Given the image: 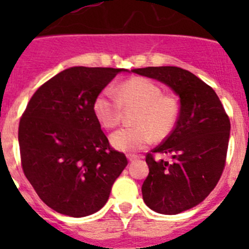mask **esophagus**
<instances>
[{
	"mask_svg": "<svg viewBox=\"0 0 249 249\" xmlns=\"http://www.w3.org/2000/svg\"><path fill=\"white\" fill-rule=\"evenodd\" d=\"M138 156H128V160H129V163H133V162H136V160H138Z\"/></svg>",
	"mask_w": 249,
	"mask_h": 249,
	"instance_id": "1",
	"label": "esophagus"
}]
</instances>
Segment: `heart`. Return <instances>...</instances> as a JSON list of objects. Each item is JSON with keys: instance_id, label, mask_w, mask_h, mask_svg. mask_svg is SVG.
Segmentation results:
<instances>
[{"instance_id": "b5f03b06", "label": "heart", "mask_w": 249, "mask_h": 249, "mask_svg": "<svg viewBox=\"0 0 249 249\" xmlns=\"http://www.w3.org/2000/svg\"><path fill=\"white\" fill-rule=\"evenodd\" d=\"M138 107L133 124L111 136V143L118 151L135 152L146 148L157 138L172 132L179 116V103L172 94H163L157 83L143 77H133L116 89H105L93 102V113L101 126L114 128L122 120L123 108Z\"/></svg>"}]
</instances>
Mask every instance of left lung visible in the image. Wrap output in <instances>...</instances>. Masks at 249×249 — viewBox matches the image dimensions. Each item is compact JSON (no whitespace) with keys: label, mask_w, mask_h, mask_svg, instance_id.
I'll list each match as a JSON object with an SVG mask.
<instances>
[{"label":"left lung","mask_w":249,"mask_h":249,"mask_svg":"<svg viewBox=\"0 0 249 249\" xmlns=\"http://www.w3.org/2000/svg\"><path fill=\"white\" fill-rule=\"evenodd\" d=\"M132 72L166 83L179 96L181 108L168 137L146 155L149 173L142 184L147 206L162 214H177L201 203L218 183L226 166L231 122L213 89L175 66ZM169 154L171 160H156Z\"/></svg>","instance_id":"obj_1"}]
</instances>
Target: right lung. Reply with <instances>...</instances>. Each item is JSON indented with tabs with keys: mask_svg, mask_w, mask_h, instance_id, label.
<instances>
[{
	"mask_svg": "<svg viewBox=\"0 0 249 249\" xmlns=\"http://www.w3.org/2000/svg\"><path fill=\"white\" fill-rule=\"evenodd\" d=\"M123 68L71 67L43 83L19 120L23 173L61 214L85 217L106 204L128 160L109 146L93 102Z\"/></svg>",
	"mask_w": 249,
	"mask_h": 249,
	"instance_id": "right-lung-1",
	"label": "right lung"
}]
</instances>
